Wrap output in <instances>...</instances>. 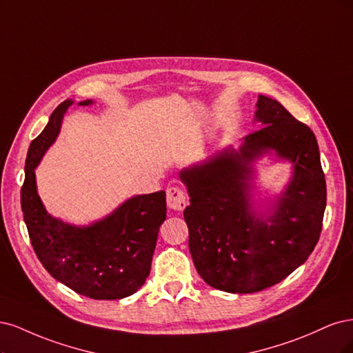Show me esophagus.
Wrapping results in <instances>:
<instances>
[{"label": "esophagus", "mask_w": 353, "mask_h": 353, "mask_svg": "<svg viewBox=\"0 0 353 353\" xmlns=\"http://www.w3.org/2000/svg\"><path fill=\"white\" fill-rule=\"evenodd\" d=\"M167 205L174 211H183L188 205V198L185 190L179 186L167 189Z\"/></svg>", "instance_id": "esophagus-1"}]
</instances>
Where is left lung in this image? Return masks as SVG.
<instances>
[{
  "mask_svg": "<svg viewBox=\"0 0 353 353\" xmlns=\"http://www.w3.org/2000/svg\"><path fill=\"white\" fill-rule=\"evenodd\" d=\"M256 120L239 151L181 172L190 196L183 215L198 274L214 289L254 293L274 286L312 254L323 230L325 176L314 132L279 101L259 95ZM274 149L295 176L268 218L250 208L248 164Z\"/></svg>",
  "mask_w": 353,
  "mask_h": 353,
  "instance_id": "obj_1",
  "label": "left lung"
}]
</instances>
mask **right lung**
I'll return each instance as SVG.
<instances>
[{
	"label": "right lung",
	"instance_id": "add662e5",
	"mask_svg": "<svg viewBox=\"0 0 353 353\" xmlns=\"http://www.w3.org/2000/svg\"><path fill=\"white\" fill-rule=\"evenodd\" d=\"M72 104L70 99L61 102L29 146L21 211L33 251L55 280L90 299H121L138 292L150 276L158 230L167 214L165 192L134 196L89 227L52 219L38 196L35 167L55 141L63 114ZM89 104L90 99L79 102Z\"/></svg>",
	"mask_w": 353,
	"mask_h": 353
}]
</instances>
